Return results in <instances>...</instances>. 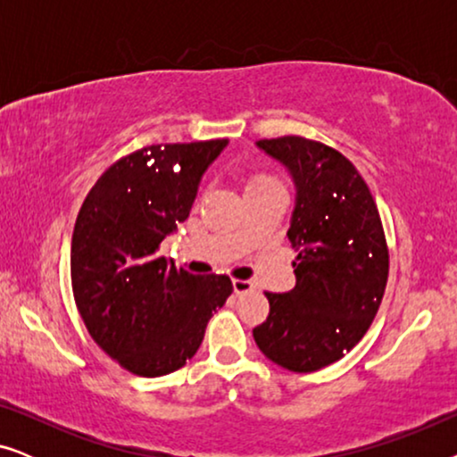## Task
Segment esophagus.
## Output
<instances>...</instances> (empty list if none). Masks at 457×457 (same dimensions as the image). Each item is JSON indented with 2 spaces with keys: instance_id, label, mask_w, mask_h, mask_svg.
Here are the masks:
<instances>
[{
  "instance_id": "1",
  "label": "esophagus",
  "mask_w": 457,
  "mask_h": 457,
  "mask_svg": "<svg viewBox=\"0 0 457 457\" xmlns=\"http://www.w3.org/2000/svg\"><path fill=\"white\" fill-rule=\"evenodd\" d=\"M233 289H235L237 295H239V293L252 291L253 283H249V280H243V278H233Z\"/></svg>"
}]
</instances>
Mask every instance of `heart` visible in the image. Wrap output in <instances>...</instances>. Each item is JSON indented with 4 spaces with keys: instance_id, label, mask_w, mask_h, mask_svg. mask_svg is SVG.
I'll return each instance as SVG.
<instances>
[{
    "instance_id": "b5f03b06",
    "label": "heart",
    "mask_w": 457,
    "mask_h": 457,
    "mask_svg": "<svg viewBox=\"0 0 457 457\" xmlns=\"http://www.w3.org/2000/svg\"><path fill=\"white\" fill-rule=\"evenodd\" d=\"M274 187H280L277 179L268 177V174H255L247 180V191H253V189H274Z\"/></svg>"
}]
</instances>
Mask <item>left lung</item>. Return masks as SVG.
I'll return each mask as SVG.
<instances>
[{"label":"left lung","mask_w":457,"mask_h":457,"mask_svg":"<svg viewBox=\"0 0 457 457\" xmlns=\"http://www.w3.org/2000/svg\"><path fill=\"white\" fill-rule=\"evenodd\" d=\"M295 185L291 227L295 287L266 293L270 314L253 328L260 352L293 372L341 360L366 335L389 277L383 224L370 189L337 149L303 137L255 143Z\"/></svg>","instance_id":"1"}]
</instances>
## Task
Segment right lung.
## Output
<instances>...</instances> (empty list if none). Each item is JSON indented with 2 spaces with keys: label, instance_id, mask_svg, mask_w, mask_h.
I'll list each match as a JSON object with an SVG mask.
<instances>
[{
  "label": "right lung",
  "instance_id": "right-lung-1",
  "mask_svg": "<svg viewBox=\"0 0 457 457\" xmlns=\"http://www.w3.org/2000/svg\"><path fill=\"white\" fill-rule=\"evenodd\" d=\"M227 139L149 145L110 166L77 216L72 293L93 341L137 377L187 364L233 283L197 277L158 253L189 218L199 183Z\"/></svg>",
  "mask_w": 457,
  "mask_h": 457
}]
</instances>
